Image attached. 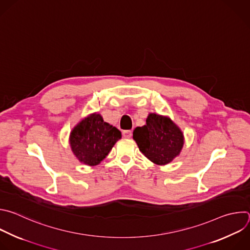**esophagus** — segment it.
<instances>
[{
    "label": "esophagus",
    "mask_w": 250,
    "mask_h": 250,
    "mask_svg": "<svg viewBox=\"0 0 250 250\" xmlns=\"http://www.w3.org/2000/svg\"><path fill=\"white\" fill-rule=\"evenodd\" d=\"M122 135L126 139H130L132 137V131L131 130H125L122 132Z\"/></svg>",
    "instance_id": "34e87169"
}]
</instances>
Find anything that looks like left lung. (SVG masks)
Segmentation results:
<instances>
[{"instance_id": "8db88e82", "label": "left lung", "mask_w": 250, "mask_h": 250, "mask_svg": "<svg viewBox=\"0 0 250 250\" xmlns=\"http://www.w3.org/2000/svg\"><path fill=\"white\" fill-rule=\"evenodd\" d=\"M133 139L143 155L159 166L172 162L184 144L183 133L178 126L170 118L156 113L148 114L146 125L135 128Z\"/></svg>"}]
</instances>
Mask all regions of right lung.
I'll return each instance as SVG.
<instances>
[{"label": "right lung", "mask_w": 250, "mask_h": 250, "mask_svg": "<svg viewBox=\"0 0 250 250\" xmlns=\"http://www.w3.org/2000/svg\"><path fill=\"white\" fill-rule=\"evenodd\" d=\"M121 132L104 121L101 114L92 113L77 124L70 134V145L76 158L83 164L93 167L104 161Z\"/></svg>", "instance_id": "obj_1"}]
</instances>
